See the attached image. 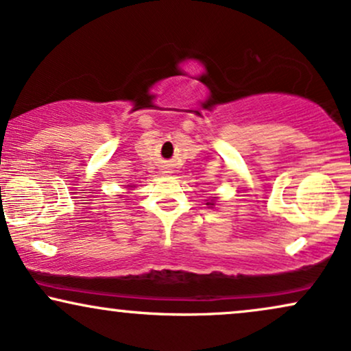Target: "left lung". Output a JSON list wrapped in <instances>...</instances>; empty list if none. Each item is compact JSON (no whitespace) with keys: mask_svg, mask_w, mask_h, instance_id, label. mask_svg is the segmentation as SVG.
Segmentation results:
<instances>
[{"mask_svg":"<svg viewBox=\"0 0 351 351\" xmlns=\"http://www.w3.org/2000/svg\"><path fill=\"white\" fill-rule=\"evenodd\" d=\"M206 205H215V203H213V202H210V203H206Z\"/></svg>","mask_w":351,"mask_h":351,"instance_id":"left-lung-1","label":"left lung"}]
</instances>
